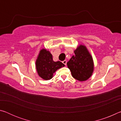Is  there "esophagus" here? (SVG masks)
I'll return each mask as SVG.
<instances>
[{"instance_id":"obj_1","label":"esophagus","mask_w":121,"mask_h":121,"mask_svg":"<svg viewBox=\"0 0 121 121\" xmlns=\"http://www.w3.org/2000/svg\"><path fill=\"white\" fill-rule=\"evenodd\" d=\"M62 63H63V64L66 65H67V60H65L64 61H62Z\"/></svg>"}]
</instances>
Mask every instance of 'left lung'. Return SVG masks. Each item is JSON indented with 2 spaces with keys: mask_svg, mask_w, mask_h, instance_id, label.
<instances>
[{
  "mask_svg": "<svg viewBox=\"0 0 121 121\" xmlns=\"http://www.w3.org/2000/svg\"><path fill=\"white\" fill-rule=\"evenodd\" d=\"M74 53L67 63L68 68L74 78L81 82L86 81L93 73L92 56L86 46L82 44L77 46Z\"/></svg>",
  "mask_w": 121,
  "mask_h": 121,
  "instance_id": "left-lung-1",
  "label": "left lung"
}]
</instances>
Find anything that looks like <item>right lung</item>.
<instances>
[{"label": "right lung", "instance_id": "obj_1", "mask_svg": "<svg viewBox=\"0 0 121 121\" xmlns=\"http://www.w3.org/2000/svg\"><path fill=\"white\" fill-rule=\"evenodd\" d=\"M65 65L60 61H53L52 55L45 48L39 51L36 60V69L39 76L44 80L52 78L53 74L58 69Z\"/></svg>", "mask_w": 121, "mask_h": 121}]
</instances>
